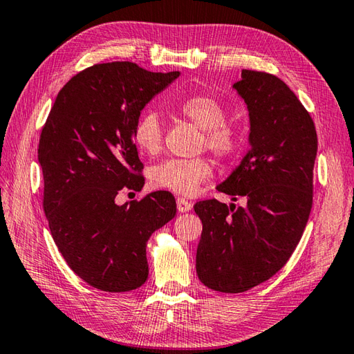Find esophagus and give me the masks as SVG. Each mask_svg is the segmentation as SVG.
<instances>
[{"mask_svg":"<svg viewBox=\"0 0 354 354\" xmlns=\"http://www.w3.org/2000/svg\"><path fill=\"white\" fill-rule=\"evenodd\" d=\"M176 207H178L179 212H188L193 208V203L190 201H187L185 197H178Z\"/></svg>","mask_w":354,"mask_h":354,"instance_id":"obj_1","label":"esophagus"}]
</instances>
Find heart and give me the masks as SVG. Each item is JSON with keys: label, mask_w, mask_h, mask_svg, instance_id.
I'll return each instance as SVG.
<instances>
[{"label": "heart", "mask_w": 354, "mask_h": 354, "mask_svg": "<svg viewBox=\"0 0 354 354\" xmlns=\"http://www.w3.org/2000/svg\"><path fill=\"white\" fill-rule=\"evenodd\" d=\"M178 111L202 129L201 146L207 147L218 158H231L240 149V131L226 123L227 111L216 97L192 96L178 105ZM162 123L157 113L146 110L140 114L133 129L134 143L140 152L157 155L162 147ZM211 175L212 166L207 158H171L151 167L149 184L158 190L193 196Z\"/></svg>", "instance_id": "b5f03b06"}]
</instances>
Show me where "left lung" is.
<instances>
[{
	"label": "left lung",
	"mask_w": 354,
	"mask_h": 354,
	"mask_svg": "<svg viewBox=\"0 0 354 354\" xmlns=\"http://www.w3.org/2000/svg\"><path fill=\"white\" fill-rule=\"evenodd\" d=\"M232 87L249 110L250 151L217 190L248 205L209 199L194 212L203 225L197 276L235 294L268 281L297 248L312 208L318 142L310 114L282 80L243 69Z\"/></svg>",
	"instance_id": "1"
}]
</instances>
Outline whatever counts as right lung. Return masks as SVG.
<instances>
[{"instance_id":"1","label":"right lung","mask_w":354,"mask_h":354,"mask_svg":"<svg viewBox=\"0 0 354 354\" xmlns=\"http://www.w3.org/2000/svg\"><path fill=\"white\" fill-rule=\"evenodd\" d=\"M178 77L131 62L95 64L64 84L49 111L37 149L45 216L62 257L93 288L142 286L147 240L176 214L169 192L123 205L116 196L143 188L133 129L145 105Z\"/></svg>"}]
</instances>
